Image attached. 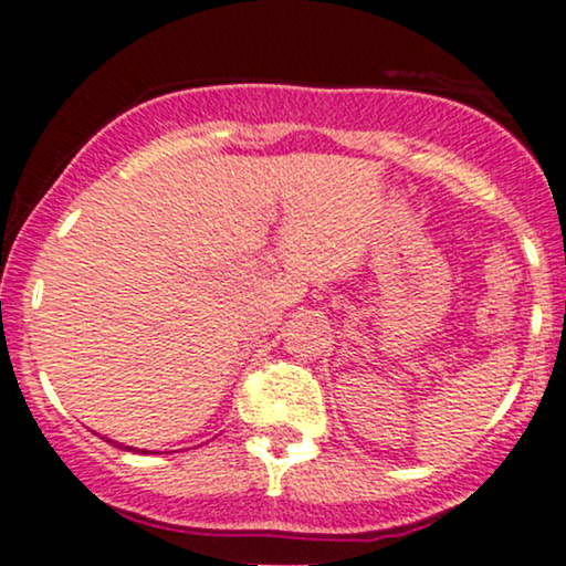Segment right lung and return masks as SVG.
<instances>
[{
	"instance_id": "right-lung-1",
	"label": "right lung",
	"mask_w": 566,
	"mask_h": 566,
	"mask_svg": "<svg viewBox=\"0 0 566 566\" xmlns=\"http://www.w3.org/2000/svg\"><path fill=\"white\" fill-rule=\"evenodd\" d=\"M106 441H108V444L119 447V450H122V447H125V444H119V441H114V439H106ZM127 450H133V447H127ZM135 452H140V450H135ZM143 452H146V450H143Z\"/></svg>"
}]
</instances>
